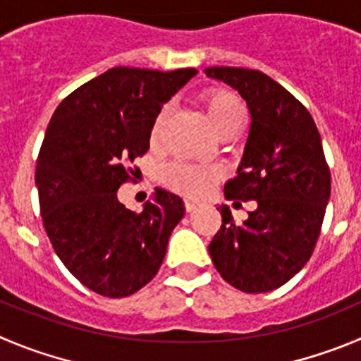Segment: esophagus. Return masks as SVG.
<instances>
[{"label": "esophagus", "instance_id": "34e87169", "mask_svg": "<svg viewBox=\"0 0 361 361\" xmlns=\"http://www.w3.org/2000/svg\"><path fill=\"white\" fill-rule=\"evenodd\" d=\"M183 204H185V210L187 212H194L197 207H200V203H197V201H192V200H185Z\"/></svg>", "mask_w": 361, "mask_h": 361}]
</instances>
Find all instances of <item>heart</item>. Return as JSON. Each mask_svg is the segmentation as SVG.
Instances as JSON below:
<instances>
[{
    "label": "heart",
    "mask_w": 361,
    "mask_h": 361,
    "mask_svg": "<svg viewBox=\"0 0 361 361\" xmlns=\"http://www.w3.org/2000/svg\"><path fill=\"white\" fill-rule=\"evenodd\" d=\"M203 103L207 109L212 126L221 137H231L245 121V106L240 97L228 89H208L203 94ZM169 109L164 106L154 117L149 131L151 146L160 142L161 130L167 119ZM222 178L221 167L212 164H194V161L174 160L165 165L164 181L173 190L190 197H203L212 190Z\"/></svg>",
    "instance_id": "heart-1"
}]
</instances>
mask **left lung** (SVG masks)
Instances as JSON below:
<instances>
[{
    "instance_id": "1",
    "label": "left lung",
    "mask_w": 361,
    "mask_h": 361,
    "mask_svg": "<svg viewBox=\"0 0 361 361\" xmlns=\"http://www.w3.org/2000/svg\"><path fill=\"white\" fill-rule=\"evenodd\" d=\"M207 76L238 90L251 112L238 174L224 185L228 200L257 201L244 224L219 207L222 224L208 245L231 287L262 294L281 287L312 257L331 194L321 133L305 104L262 71L207 67Z\"/></svg>"
}]
</instances>
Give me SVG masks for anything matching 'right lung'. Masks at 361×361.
<instances>
[{"mask_svg": "<svg viewBox=\"0 0 361 361\" xmlns=\"http://www.w3.org/2000/svg\"><path fill=\"white\" fill-rule=\"evenodd\" d=\"M196 69L114 67L56 106L37 157L44 230L67 271L104 298H128L157 276L183 201L158 188L131 212L117 190L137 181L135 158L149 149L161 104Z\"/></svg>", "mask_w": 361, "mask_h": 361, "instance_id": "1", "label": "right lung"}]
</instances>
